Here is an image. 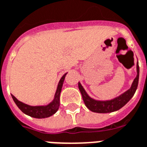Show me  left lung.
Listing matches in <instances>:
<instances>
[{
	"mask_svg": "<svg viewBox=\"0 0 147 147\" xmlns=\"http://www.w3.org/2000/svg\"><path fill=\"white\" fill-rule=\"evenodd\" d=\"M136 72H137V75L132 84L130 89L121 94L120 96H117L116 98L110 100L100 101L92 99L91 97L88 96V94H86V92L85 91V90L84 89V87L82 86L80 83H78V87H79L80 91L81 93L82 97H83V100H84V102L86 107L90 110H91L92 112L100 113H111L120 110V108H122L123 106L128 103V101L133 97L136 89H137L139 74H140L138 62L136 63Z\"/></svg>",
	"mask_w": 147,
	"mask_h": 147,
	"instance_id": "1",
	"label": "left lung"
}]
</instances>
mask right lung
<instances>
[{"label": "right lung", "mask_w": 147, "mask_h": 147, "mask_svg": "<svg viewBox=\"0 0 147 147\" xmlns=\"http://www.w3.org/2000/svg\"><path fill=\"white\" fill-rule=\"evenodd\" d=\"M66 75H67V74L63 75V77H61V79L60 80L57 86V89L55 96H54V99L47 106L32 107V106L27 105V104H25V103L19 101L13 95H11L12 98H13V101L15 102V103L18 107V108L23 113H24L25 114L28 115L30 117H34V118H38V119L51 117L57 111L59 106H60V95H61V89H62V86H63Z\"/></svg>", "instance_id": "obj_1"}]
</instances>
